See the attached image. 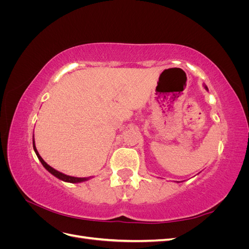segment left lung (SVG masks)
I'll list each match as a JSON object with an SVG mask.
<instances>
[{"instance_id": "obj_1", "label": "left lung", "mask_w": 249, "mask_h": 249, "mask_svg": "<svg viewBox=\"0 0 249 249\" xmlns=\"http://www.w3.org/2000/svg\"><path fill=\"white\" fill-rule=\"evenodd\" d=\"M203 87H205V89H206V90H208V87H207L205 84H203ZM178 183H179V182H178Z\"/></svg>"}]
</instances>
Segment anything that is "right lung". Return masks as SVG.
Masks as SVG:
<instances>
[{
	"label": "right lung",
	"mask_w": 249,
	"mask_h": 249,
	"mask_svg": "<svg viewBox=\"0 0 249 249\" xmlns=\"http://www.w3.org/2000/svg\"><path fill=\"white\" fill-rule=\"evenodd\" d=\"M33 148H34V152H35V154H36L37 158H38L39 161H40V162H41V164L43 165V167L46 168L50 173H52L53 176L56 177V178H59V179L63 180V182H66V183H72V184H77V183L86 182V180H88V179L91 178V177H88V178H77V177H71V176L64 175V173L60 172V171H58V170L54 169L53 167H51L50 165H49L47 162H44V160H43L42 158L40 157V155H39V153H38V150L36 149V146H35V140H34V134H33Z\"/></svg>",
	"instance_id": "right-lung-1"
}]
</instances>
